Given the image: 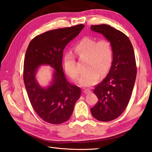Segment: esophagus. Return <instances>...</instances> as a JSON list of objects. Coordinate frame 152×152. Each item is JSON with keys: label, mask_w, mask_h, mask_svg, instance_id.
Segmentation results:
<instances>
[{"label": "esophagus", "mask_w": 152, "mask_h": 152, "mask_svg": "<svg viewBox=\"0 0 152 152\" xmlns=\"http://www.w3.org/2000/svg\"><path fill=\"white\" fill-rule=\"evenodd\" d=\"M83 93H86V94H89V93H91V91H90V90H88V89H84V90H83Z\"/></svg>", "instance_id": "esophagus-1"}]
</instances>
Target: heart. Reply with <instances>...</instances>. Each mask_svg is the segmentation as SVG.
<instances>
[{
    "mask_svg": "<svg viewBox=\"0 0 152 152\" xmlns=\"http://www.w3.org/2000/svg\"><path fill=\"white\" fill-rule=\"evenodd\" d=\"M74 51L80 61L86 60L87 72L80 80L83 87H91L97 82L99 77H104L110 69L114 51L110 42L107 39H96L84 37L74 47ZM64 68L67 75L74 82H78L80 73L72 55H66L64 59Z\"/></svg>",
    "mask_w": 152,
    "mask_h": 152,
    "instance_id": "b5f03b06",
    "label": "heart"
}]
</instances>
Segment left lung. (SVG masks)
<instances>
[{
    "mask_svg": "<svg viewBox=\"0 0 152 152\" xmlns=\"http://www.w3.org/2000/svg\"><path fill=\"white\" fill-rule=\"evenodd\" d=\"M91 29L104 35L114 51L110 70L94 89L99 101L91 108L97 120L110 121L124 112L130 101L137 76L134 50L127 35L110 25H91Z\"/></svg>",
    "mask_w": 152,
    "mask_h": 152,
    "instance_id": "8db88e82",
    "label": "left lung"
}]
</instances>
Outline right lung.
Instances as JSON below:
<instances>
[{"label": "right lung", "instance_id": "right-lung-1", "mask_svg": "<svg viewBox=\"0 0 152 152\" xmlns=\"http://www.w3.org/2000/svg\"><path fill=\"white\" fill-rule=\"evenodd\" d=\"M84 25L60 28L45 32L31 41L25 53L23 80L32 107L39 117L51 124L69 120L81 95L79 87L66 81L62 60L64 48L78 35ZM40 64H49L56 70L51 86L44 89L35 80V72Z\"/></svg>", "mask_w": 152, "mask_h": 152}]
</instances>
